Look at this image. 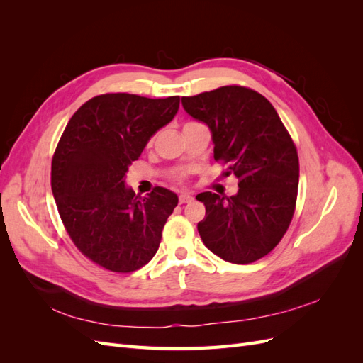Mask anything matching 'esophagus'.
<instances>
[{"label":"esophagus","mask_w":363,"mask_h":363,"mask_svg":"<svg viewBox=\"0 0 363 363\" xmlns=\"http://www.w3.org/2000/svg\"><path fill=\"white\" fill-rule=\"evenodd\" d=\"M192 200H194V196L189 195V194H182V195L179 196L180 204H186V203H189V201H192Z\"/></svg>","instance_id":"34e87169"}]
</instances>
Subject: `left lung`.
Returning a JSON list of instances; mask_svg holds the SVG:
<instances>
[{"label":"left lung","instance_id":"8db88e82","mask_svg":"<svg viewBox=\"0 0 363 363\" xmlns=\"http://www.w3.org/2000/svg\"><path fill=\"white\" fill-rule=\"evenodd\" d=\"M182 104L211 128L213 157L239 186L232 196L196 195L206 206L203 242L227 262H256L280 242L295 211L300 164L288 130L265 96L242 86L183 96Z\"/></svg>","mask_w":363,"mask_h":363}]
</instances>
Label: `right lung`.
<instances>
[{
	"mask_svg": "<svg viewBox=\"0 0 363 363\" xmlns=\"http://www.w3.org/2000/svg\"><path fill=\"white\" fill-rule=\"evenodd\" d=\"M179 106L180 96L98 95L72 115L59 140L51 189L62 223L75 247L108 271H136L159 250L179 196L164 188L136 196L125 174Z\"/></svg>",
	"mask_w": 363,
	"mask_h": 363,
	"instance_id": "1",
	"label": "right lung"
}]
</instances>
